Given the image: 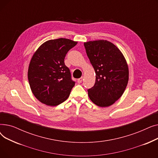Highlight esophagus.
<instances>
[{"instance_id":"obj_1","label":"esophagus","mask_w":158,"mask_h":158,"mask_svg":"<svg viewBox=\"0 0 158 158\" xmlns=\"http://www.w3.org/2000/svg\"><path fill=\"white\" fill-rule=\"evenodd\" d=\"M82 79H83V78H82V77H81V78H79V79H77V82H78L79 84L81 83L82 81Z\"/></svg>"}]
</instances>
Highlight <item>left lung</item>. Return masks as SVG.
Here are the masks:
<instances>
[{"label": "left lung", "instance_id": "left-lung-1", "mask_svg": "<svg viewBox=\"0 0 158 158\" xmlns=\"http://www.w3.org/2000/svg\"><path fill=\"white\" fill-rule=\"evenodd\" d=\"M87 56L95 72V83L88 96L99 107L113 104L123 95L129 81L125 57L113 43L105 40L84 43Z\"/></svg>", "mask_w": 158, "mask_h": 158}]
</instances>
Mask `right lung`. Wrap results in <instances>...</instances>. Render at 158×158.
<instances>
[{"instance_id":"add662e5","label":"right lung","mask_w":158,"mask_h":158,"mask_svg":"<svg viewBox=\"0 0 158 158\" xmlns=\"http://www.w3.org/2000/svg\"><path fill=\"white\" fill-rule=\"evenodd\" d=\"M77 44L66 38L50 40L32 56L27 73L29 83L32 93L41 103L56 106L69 97L75 82L64 60Z\"/></svg>"}]
</instances>
